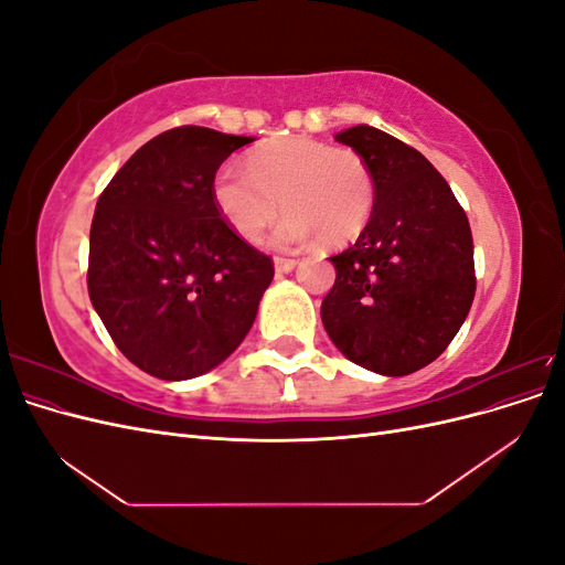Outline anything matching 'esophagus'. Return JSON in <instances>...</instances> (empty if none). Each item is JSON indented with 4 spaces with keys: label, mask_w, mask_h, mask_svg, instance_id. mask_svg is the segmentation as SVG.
Listing matches in <instances>:
<instances>
[{
    "label": "esophagus",
    "mask_w": 565,
    "mask_h": 565,
    "mask_svg": "<svg viewBox=\"0 0 565 565\" xmlns=\"http://www.w3.org/2000/svg\"><path fill=\"white\" fill-rule=\"evenodd\" d=\"M295 268H297V259H282V256H278V259H276V270L278 273H289Z\"/></svg>",
    "instance_id": "34e87169"
}]
</instances>
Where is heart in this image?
I'll use <instances>...</instances> for the list:
<instances>
[{
    "label": "heart",
    "instance_id": "b5f03b06",
    "mask_svg": "<svg viewBox=\"0 0 565 565\" xmlns=\"http://www.w3.org/2000/svg\"><path fill=\"white\" fill-rule=\"evenodd\" d=\"M212 195L228 226L256 241L282 210L270 235L278 249L301 247L322 237L328 245H347L367 226L374 210V177L367 160L353 148L289 136L247 158V172L221 167Z\"/></svg>",
    "mask_w": 565,
    "mask_h": 565
}]
</instances>
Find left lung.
<instances>
[{
	"mask_svg": "<svg viewBox=\"0 0 565 565\" xmlns=\"http://www.w3.org/2000/svg\"><path fill=\"white\" fill-rule=\"evenodd\" d=\"M334 139L367 160L374 210L355 245L330 256L337 278L320 318L351 363L403 377L434 363L471 309L469 218L438 169L396 136L358 125Z\"/></svg>",
	"mask_w": 565,
	"mask_h": 565,
	"instance_id": "8db88e82",
	"label": "left lung"
}]
</instances>
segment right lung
<instances>
[{"label": "right lung", "instance_id": "right-lung-1", "mask_svg": "<svg viewBox=\"0 0 565 565\" xmlns=\"http://www.w3.org/2000/svg\"><path fill=\"white\" fill-rule=\"evenodd\" d=\"M249 136L177 127L141 146L96 202L89 299L115 347L158 380L210 372L243 344L270 256L221 216L212 183Z\"/></svg>", "mask_w": 565, "mask_h": 565}]
</instances>
